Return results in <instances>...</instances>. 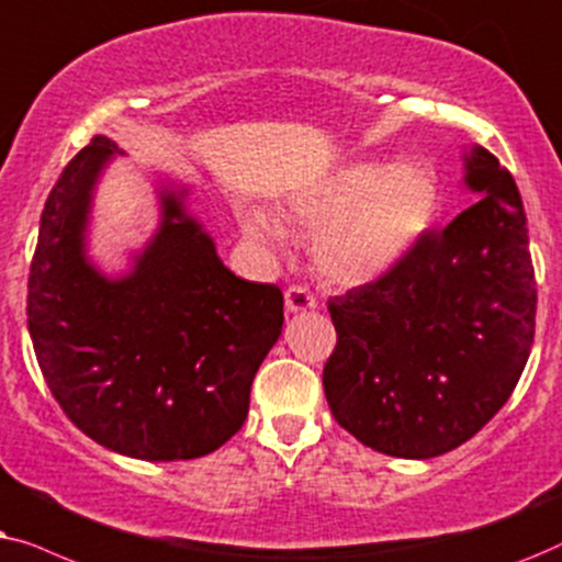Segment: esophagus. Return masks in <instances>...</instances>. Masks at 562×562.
Masks as SVG:
<instances>
[{
	"mask_svg": "<svg viewBox=\"0 0 562 562\" xmlns=\"http://www.w3.org/2000/svg\"><path fill=\"white\" fill-rule=\"evenodd\" d=\"M311 308H316V295H313L308 288H303V285L288 288V293H285V311L288 313H303Z\"/></svg>",
	"mask_w": 562,
	"mask_h": 562,
	"instance_id": "1",
	"label": "esophagus"
}]
</instances>
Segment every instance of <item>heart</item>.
<instances>
[{
	"mask_svg": "<svg viewBox=\"0 0 562 562\" xmlns=\"http://www.w3.org/2000/svg\"><path fill=\"white\" fill-rule=\"evenodd\" d=\"M439 205V182L422 161L385 167L359 161L336 169L288 200V213L313 244L316 269L336 285H370L391 272L431 226ZM254 238L282 241L272 215L251 211L244 221Z\"/></svg>",
	"mask_w": 562,
	"mask_h": 562,
	"instance_id": "obj_1",
	"label": "heart"
}]
</instances>
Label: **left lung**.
I'll return each mask as SVG.
<instances>
[{"label":"left lung","instance_id":"1","mask_svg":"<svg viewBox=\"0 0 562 562\" xmlns=\"http://www.w3.org/2000/svg\"><path fill=\"white\" fill-rule=\"evenodd\" d=\"M477 203L426 231L391 272L328 301L324 391L364 447L429 460L475 437L519 383L535 341L527 215L496 156L465 154Z\"/></svg>","mask_w":562,"mask_h":562}]
</instances>
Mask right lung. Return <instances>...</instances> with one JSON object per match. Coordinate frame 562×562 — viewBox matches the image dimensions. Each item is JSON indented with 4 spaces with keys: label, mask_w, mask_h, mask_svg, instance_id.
Wrapping results in <instances>:
<instances>
[{
    "label": "right lung",
    "mask_w": 562,
    "mask_h": 562,
    "mask_svg": "<svg viewBox=\"0 0 562 562\" xmlns=\"http://www.w3.org/2000/svg\"><path fill=\"white\" fill-rule=\"evenodd\" d=\"M115 140L94 136L58 177L27 280V328L64 414L112 452L169 462L226 445L249 414L251 380L282 334V293L236 277L164 187L161 223L133 267L87 257L92 194Z\"/></svg>",
    "instance_id": "obj_1"
}]
</instances>
